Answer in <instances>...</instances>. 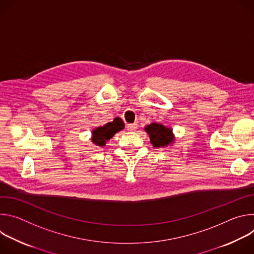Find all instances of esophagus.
Listing matches in <instances>:
<instances>
[{
    "instance_id": "esophagus-1",
    "label": "esophagus",
    "mask_w": 254,
    "mask_h": 254,
    "mask_svg": "<svg viewBox=\"0 0 254 254\" xmlns=\"http://www.w3.org/2000/svg\"><path fill=\"white\" fill-rule=\"evenodd\" d=\"M127 130L134 131L136 129V127H137V125L136 124H129V125L127 126Z\"/></svg>"
}]
</instances>
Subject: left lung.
<instances>
[{"instance_id":"left-lung-1","label":"left lung","mask_w":254,"mask_h":254,"mask_svg":"<svg viewBox=\"0 0 254 254\" xmlns=\"http://www.w3.org/2000/svg\"><path fill=\"white\" fill-rule=\"evenodd\" d=\"M143 129L149 134L153 146L158 149L172 146L176 138L175 134L173 133V129L161 124L153 123L144 127Z\"/></svg>"}]
</instances>
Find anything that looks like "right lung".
<instances>
[{
  "label": "right lung",
  "mask_w": 254,
  "mask_h": 254,
  "mask_svg": "<svg viewBox=\"0 0 254 254\" xmlns=\"http://www.w3.org/2000/svg\"><path fill=\"white\" fill-rule=\"evenodd\" d=\"M125 128V124L121 118H116L113 122L107 123L104 126L95 127L91 131V141L95 146L104 147L117 132Z\"/></svg>",
  "instance_id": "right-lung-1"
}]
</instances>
